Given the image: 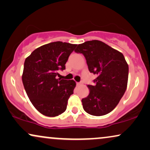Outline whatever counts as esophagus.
I'll return each instance as SVG.
<instances>
[{
    "label": "esophagus",
    "mask_w": 150,
    "mask_h": 150,
    "mask_svg": "<svg viewBox=\"0 0 150 150\" xmlns=\"http://www.w3.org/2000/svg\"><path fill=\"white\" fill-rule=\"evenodd\" d=\"M81 82H77V86H79V85H81Z\"/></svg>",
    "instance_id": "esophagus-1"
}]
</instances>
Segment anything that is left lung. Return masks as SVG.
Masks as SVG:
<instances>
[{"label": "left lung", "mask_w": 150, "mask_h": 150, "mask_svg": "<svg viewBox=\"0 0 150 150\" xmlns=\"http://www.w3.org/2000/svg\"><path fill=\"white\" fill-rule=\"evenodd\" d=\"M75 52L82 53L88 71L97 75L96 85H88L89 95L81 100L86 113L100 116L114 109L125 92L129 67L122 53L98 40L79 44Z\"/></svg>", "instance_id": "8db88e82"}]
</instances>
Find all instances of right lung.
I'll use <instances>...</instances> for the list:
<instances>
[{
  "mask_svg": "<svg viewBox=\"0 0 150 150\" xmlns=\"http://www.w3.org/2000/svg\"><path fill=\"white\" fill-rule=\"evenodd\" d=\"M76 44L56 41L43 45L25 60L22 81L28 98L43 115L54 117L66 111L75 81L57 79Z\"/></svg>",
  "mask_w": 150,
  "mask_h": 150,
  "instance_id": "obj_1",
  "label": "right lung"
}]
</instances>
